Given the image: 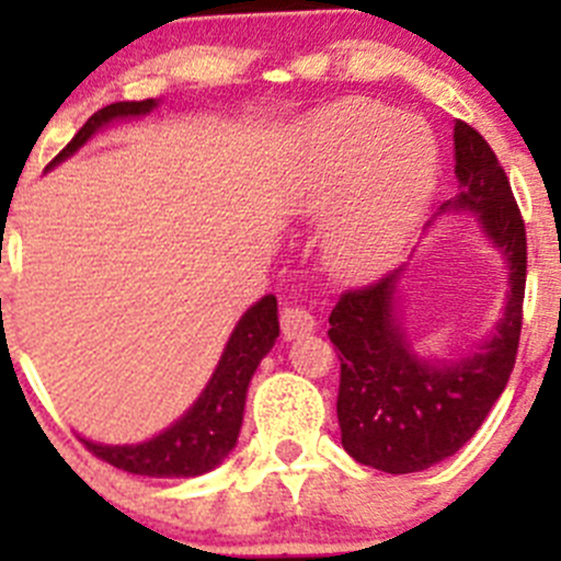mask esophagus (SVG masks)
<instances>
[{
  "mask_svg": "<svg viewBox=\"0 0 561 561\" xmlns=\"http://www.w3.org/2000/svg\"><path fill=\"white\" fill-rule=\"evenodd\" d=\"M279 322H282V333H285V339L307 336V333H312L317 325L314 314L307 312L304 307H296V304H282Z\"/></svg>",
  "mask_w": 561,
  "mask_h": 561,
  "instance_id": "obj_1",
  "label": "esophagus"
}]
</instances>
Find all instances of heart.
Here are the masks:
<instances>
[{"label":"heart","mask_w":561,"mask_h":561,"mask_svg":"<svg viewBox=\"0 0 561 561\" xmlns=\"http://www.w3.org/2000/svg\"><path fill=\"white\" fill-rule=\"evenodd\" d=\"M437 179V146L423 124L364 98L322 107L301 133L298 206L331 211L322 257L336 276L366 279L404 249Z\"/></svg>","instance_id":"obj_1"}]
</instances>
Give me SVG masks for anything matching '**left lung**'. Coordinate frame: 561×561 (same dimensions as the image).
<instances>
[{
	"instance_id": "left-lung-1",
	"label": "left lung",
	"mask_w": 561,
	"mask_h": 561,
	"mask_svg": "<svg viewBox=\"0 0 561 561\" xmlns=\"http://www.w3.org/2000/svg\"><path fill=\"white\" fill-rule=\"evenodd\" d=\"M458 195L439 211H474L502 249L511 296L496 333L469 358L423 360L396 320V274L344 290L333 307L331 336L339 350L336 415L342 445L355 461L407 474L454 456L472 439L511 380L524 320L526 230L511 181L483 135L456 122Z\"/></svg>"
}]
</instances>
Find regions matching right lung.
I'll list each match as a JSON object with an SVG mask.
<instances>
[{
  "mask_svg": "<svg viewBox=\"0 0 561 561\" xmlns=\"http://www.w3.org/2000/svg\"><path fill=\"white\" fill-rule=\"evenodd\" d=\"M157 103L154 100H140V103H113L103 111L94 113L87 124L76 133V138L56 154L50 165L70 157L72 151L81 149L94 133L113 118L144 116ZM279 336V320H276V298L265 296L254 304L249 312L241 317L225 347L222 360L217 371L208 380L201 399L186 410L181 421L160 437L140 445H98L81 439L103 461L124 469L133 474H149V478H195V474L208 472L217 467L239 439L241 421H244V401L247 388L252 380L254 369L263 360V355L274 347Z\"/></svg>",
  "mask_w": 561,
  "mask_h": 561,
  "instance_id": "add662e5",
  "label": "right lung"
}]
</instances>
